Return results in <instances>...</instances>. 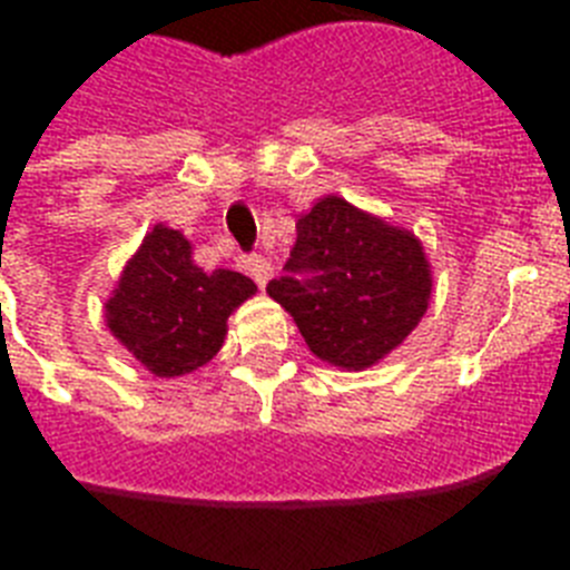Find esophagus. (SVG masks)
Segmentation results:
<instances>
[{"mask_svg":"<svg viewBox=\"0 0 570 570\" xmlns=\"http://www.w3.org/2000/svg\"><path fill=\"white\" fill-rule=\"evenodd\" d=\"M245 266H248L250 277H254L259 286H266L268 281H272V275H275V266H272L266 257H248V263H245Z\"/></svg>","mask_w":570,"mask_h":570,"instance_id":"esophagus-1","label":"esophagus"}]
</instances>
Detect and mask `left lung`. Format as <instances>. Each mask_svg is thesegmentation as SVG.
Here are the masks:
<instances>
[{
  "label": "left lung",
  "instance_id": "left-lung-1",
  "mask_svg": "<svg viewBox=\"0 0 570 570\" xmlns=\"http://www.w3.org/2000/svg\"><path fill=\"white\" fill-rule=\"evenodd\" d=\"M295 233L286 275L266 293L320 361L348 373L379 364L420 325L432 298L423 242L337 195L320 197Z\"/></svg>",
  "mask_w": 570,
  "mask_h": 570
}]
</instances>
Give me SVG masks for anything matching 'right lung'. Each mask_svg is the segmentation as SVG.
Returning <instances> with one entry per match:
<instances>
[{"label": "right lung", "instance_id": "1", "mask_svg": "<svg viewBox=\"0 0 570 570\" xmlns=\"http://www.w3.org/2000/svg\"><path fill=\"white\" fill-rule=\"evenodd\" d=\"M254 293L257 284L239 272L195 266L189 239L156 224L106 302V325L150 373L174 379L213 361L227 316Z\"/></svg>", "mask_w": 570, "mask_h": 570}]
</instances>
